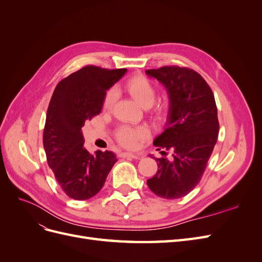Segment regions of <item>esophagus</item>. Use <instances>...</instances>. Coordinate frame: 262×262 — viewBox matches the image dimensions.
Returning <instances> with one entry per match:
<instances>
[{"label":"esophagus","instance_id":"esophagus-1","mask_svg":"<svg viewBox=\"0 0 262 262\" xmlns=\"http://www.w3.org/2000/svg\"><path fill=\"white\" fill-rule=\"evenodd\" d=\"M120 156L123 157V158H125V157H128V158H134V160H140V158H141V155H139V154H132V153H128V152L121 153Z\"/></svg>","mask_w":262,"mask_h":262}]
</instances>
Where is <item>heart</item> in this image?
Wrapping results in <instances>:
<instances>
[{"mask_svg": "<svg viewBox=\"0 0 262 262\" xmlns=\"http://www.w3.org/2000/svg\"><path fill=\"white\" fill-rule=\"evenodd\" d=\"M125 90L131 96L136 99L139 104L143 108H148L153 105L156 98V89L154 84L150 82L148 78L142 75H137L131 77L130 80L125 83ZM117 99V91L110 90L104 100V108L106 110H110L115 105ZM168 112V104L167 101H160L154 106L153 114L157 118H164ZM148 130L145 126H128L122 125L117 130L116 138L119 143L121 145L134 148L140 141H143L148 137Z\"/></svg>", "mask_w": 262, "mask_h": 262, "instance_id": "b5f03b06", "label": "heart"}]
</instances>
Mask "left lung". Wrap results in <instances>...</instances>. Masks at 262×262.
I'll return each instance as SVG.
<instances>
[{
  "label": "left lung",
  "instance_id": "obj_1",
  "mask_svg": "<svg viewBox=\"0 0 262 262\" xmlns=\"http://www.w3.org/2000/svg\"><path fill=\"white\" fill-rule=\"evenodd\" d=\"M145 73L164 85L169 98L164 132L153 144L170 149L173 157L171 162L156 158L158 168L147 186L164 199H179L199 184L215 146L220 129L215 99L204 78L191 69L163 67Z\"/></svg>",
  "mask_w": 262,
  "mask_h": 262
}]
</instances>
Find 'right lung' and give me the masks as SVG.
<instances>
[{"label": "right lung", "instance_id": "add662e5", "mask_svg": "<svg viewBox=\"0 0 262 262\" xmlns=\"http://www.w3.org/2000/svg\"><path fill=\"white\" fill-rule=\"evenodd\" d=\"M125 72L126 69L87 66L63 78L53 92L46 117L43 147L58 184L74 200L97 194L117 162L110 150L91 154L85 148L82 126L100 114L106 92Z\"/></svg>", "mask_w": 262, "mask_h": 262}]
</instances>
